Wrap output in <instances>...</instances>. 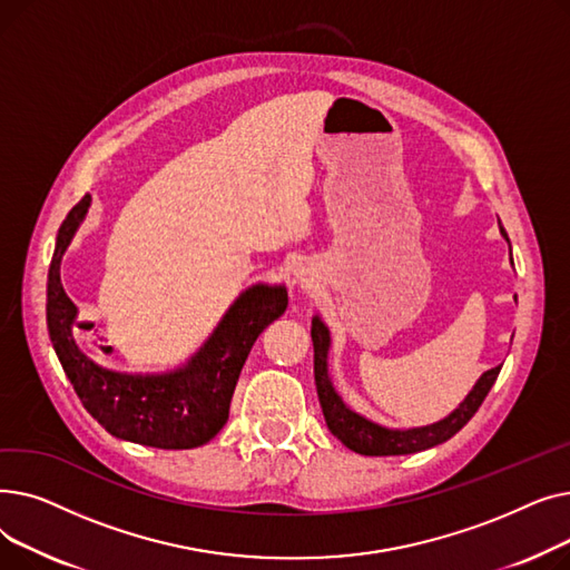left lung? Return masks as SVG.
Segmentation results:
<instances>
[{
    "instance_id": "obj_1",
    "label": "left lung",
    "mask_w": 570,
    "mask_h": 570,
    "mask_svg": "<svg viewBox=\"0 0 570 570\" xmlns=\"http://www.w3.org/2000/svg\"><path fill=\"white\" fill-rule=\"evenodd\" d=\"M501 235L508 239L503 226H501ZM312 342H314V381H316V393H318V402L323 409L327 430H331L346 448H351V451L361 455H379V458L411 455L455 436L471 421L478 406L483 404L490 387L494 385L501 372V365L488 370L481 379H478L466 400L451 415L443 417V421L425 428H413V430H387L379 423L367 421L365 415L355 413L353 409H348L344 400L337 395L331 376H327L331 331H327V325L318 316L312 318Z\"/></svg>"
}]
</instances>
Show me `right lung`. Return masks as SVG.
Wrapping results in <instances>:
<instances>
[{"mask_svg":"<svg viewBox=\"0 0 570 570\" xmlns=\"http://www.w3.org/2000/svg\"><path fill=\"white\" fill-rule=\"evenodd\" d=\"M89 203L92 196L85 194L59 226L48 269V333L59 363L87 413L112 436L166 451L203 445L226 425L235 383L256 337L286 312V288L267 284L247 288L185 367L166 374L106 370L76 344L78 307L59 279V263Z\"/></svg>","mask_w":570,"mask_h":570,"instance_id":"obj_1","label":"right lung"}]
</instances>
